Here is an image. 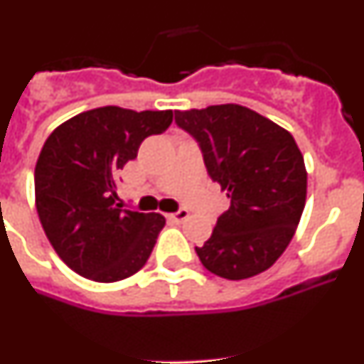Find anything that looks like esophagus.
<instances>
[{
    "mask_svg": "<svg viewBox=\"0 0 364 364\" xmlns=\"http://www.w3.org/2000/svg\"><path fill=\"white\" fill-rule=\"evenodd\" d=\"M167 217L173 218V220H176V222H180V220H184V218L189 217V211L186 210V208H180L178 211H175V213H169Z\"/></svg>",
    "mask_w": 364,
    "mask_h": 364,
    "instance_id": "1",
    "label": "esophagus"
}]
</instances>
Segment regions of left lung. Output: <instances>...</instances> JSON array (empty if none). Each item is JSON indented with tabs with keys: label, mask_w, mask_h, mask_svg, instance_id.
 <instances>
[{
	"label": "left lung",
	"mask_w": 364,
	"mask_h": 364,
	"mask_svg": "<svg viewBox=\"0 0 364 364\" xmlns=\"http://www.w3.org/2000/svg\"><path fill=\"white\" fill-rule=\"evenodd\" d=\"M198 142L205 169L231 198L211 237L195 247L205 269L240 281L266 272L284 253L306 202V167L294 136L237 104L175 111Z\"/></svg>",
	"instance_id": "1"
}]
</instances>
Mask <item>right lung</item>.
I'll return each instance as SVG.
<instances>
[{"label": "right lung", "instance_id": "obj_1", "mask_svg": "<svg viewBox=\"0 0 364 364\" xmlns=\"http://www.w3.org/2000/svg\"><path fill=\"white\" fill-rule=\"evenodd\" d=\"M173 111L117 105L80 112L45 140L34 169L36 210L58 257L96 282H117L142 268L166 218L125 210L118 173L151 134L171 125Z\"/></svg>", "mask_w": 364, "mask_h": 364}]
</instances>
